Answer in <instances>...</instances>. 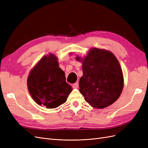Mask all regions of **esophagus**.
Here are the masks:
<instances>
[{
	"label": "esophagus",
	"instance_id": "1",
	"mask_svg": "<svg viewBox=\"0 0 148 148\" xmlns=\"http://www.w3.org/2000/svg\"><path fill=\"white\" fill-rule=\"evenodd\" d=\"M72 86L73 88H78V82H76L75 83L72 84Z\"/></svg>",
	"mask_w": 148,
	"mask_h": 148
}]
</instances>
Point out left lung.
I'll return each instance as SVG.
<instances>
[{
  "mask_svg": "<svg viewBox=\"0 0 148 148\" xmlns=\"http://www.w3.org/2000/svg\"><path fill=\"white\" fill-rule=\"evenodd\" d=\"M83 77L79 91L92 107L103 109L112 104L120 97L123 87V75L117 58L110 51L92 48L81 59Z\"/></svg>",
  "mask_w": 148,
  "mask_h": 148,
  "instance_id": "obj_1",
  "label": "left lung"
}]
</instances>
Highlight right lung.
I'll use <instances>...</instances> for the list:
<instances>
[{"label": "right lung", "mask_w": 148, "mask_h": 148, "mask_svg": "<svg viewBox=\"0 0 148 148\" xmlns=\"http://www.w3.org/2000/svg\"><path fill=\"white\" fill-rule=\"evenodd\" d=\"M28 91L34 101L47 109L65 103L72 88L66 82L65 73L52 53L44 56L31 70L28 77Z\"/></svg>", "instance_id": "add662e5"}]
</instances>
